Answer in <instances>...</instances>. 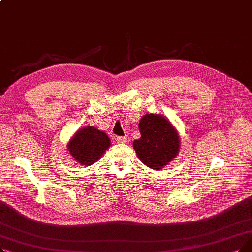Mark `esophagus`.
<instances>
[{
	"mask_svg": "<svg viewBox=\"0 0 252 252\" xmlns=\"http://www.w3.org/2000/svg\"><path fill=\"white\" fill-rule=\"evenodd\" d=\"M116 141H117V143H119V144H125V143H126L127 138H126V137H117Z\"/></svg>",
	"mask_w": 252,
	"mask_h": 252,
	"instance_id": "esophagus-1",
	"label": "esophagus"
}]
</instances>
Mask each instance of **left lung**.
Returning a JSON list of instances; mask_svg holds the SVG:
<instances>
[{
	"instance_id": "obj_1",
	"label": "left lung",
	"mask_w": 252,
	"mask_h": 252,
	"mask_svg": "<svg viewBox=\"0 0 252 252\" xmlns=\"http://www.w3.org/2000/svg\"><path fill=\"white\" fill-rule=\"evenodd\" d=\"M141 138L133 147L139 159L148 167L160 170L179 153L180 136L167 118L160 114H146L139 123Z\"/></svg>"
}]
</instances>
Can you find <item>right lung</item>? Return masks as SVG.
<instances>
[{
    "label": "right lung",
    "mask_w": 252,
    "mask_h": 252,
    "mask_svg": "<svg viewBox=\"0 0 252 252\" xmlns=\"http://www.w3.org/2000/svg\"><path fill=\"white\" fill-rule=\"evenodd\" d=\"M67 146L76 162L90 166L110 147V139L102 130L90 126L77 130Z\"/></svg>",
    "instance_id": "1"
}]
</instances>
